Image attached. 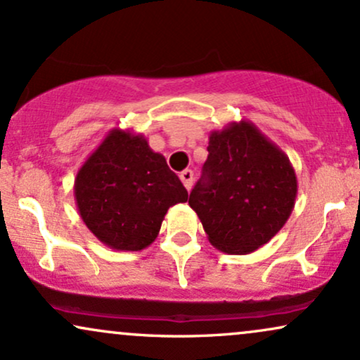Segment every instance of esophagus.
<instances>
[{
  "mask_svg": "<svg viewBox=\"0 0 360 360\" xmlns=\"http://www.w3.org/2000/svg\"><path fill=\"white\" fill-rule=\"evenodd\" d=\"M180 180H181V184L185 185V188L190 190V188H192V184H193V172L192 170H184L180 173Z\"/></svg>",
  "mask_w": 360,
  "mask_h": 360,
  "instance_id": "1",
  "label": "esophagus"
}]
</instances>
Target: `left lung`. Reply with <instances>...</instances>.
<instances>
[{
    "mask_svg": "<svg viewBox=\"0 0 360 360\" xmlns=\"http://www.w3.org/2000/svg\"><path fill=\"white\" fill-rule=\"evenodd\" d=\"M207 151L204 173L188 205L215 249L249 255L290 219L297 173L285 151L246 120L212 131Z\"/></svg>",
    "mask_w": 360,
    "mask_h": 360,
    "instance_id": "8db88e82",
    "label": "left lung"
}]
</instances>
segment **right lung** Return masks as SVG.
Returning <instances> with one entry per match:
<instances>
[{"label":"right lung","instance_id":"obj_1","mask_svg":"<svg viewBox=\"0 0 360 360\" xmlns=\"http://www.w3.org/2000/svg\"><path fill=\"white\" fill-rule=\"evenodd\" d=\"M77 210L87 229L116 251H141L158 236L172 205L188 193L143 134L114 128L79 168Z\"/></svg>","mask_w":360,"mask_h":360}]
</instances>
